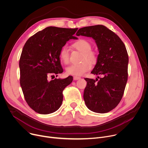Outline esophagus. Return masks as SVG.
Here are the masks:
<instances>
[{"mask_svg": "<svg viewBox=\"0 0 148 148\" xmlns=\"http://www.w3.org/2000/svg\"><path fill=\"white\" fill-rule=\"evenodd\" d=\"M73 78H74V80H78V79H81V77H77V76H74V77H73Z\"/></svg>", "mask_w": 148, "mask_h": 148, "instance_id": "34e87169", "label": "esophagus"}]
</instances>
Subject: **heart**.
Here are the masks:
<instances>
[{
	"instance_id": "1",
	"label": "heart",
	"mask_w": 148,
	"mask_h": 148,
	"mask_svg": "<svg viewBox=\"0 0 148 148\" xmlns=\"http://www.w3.org/2000/svg\"><path fill=\"white\" fill-rule=\"evenodd\" d=\"M73 47L82 53L81 61V62L77 64H72L66 69L68 74L81 76L91 70L92 64H94L97 61V54L91 50L92 45L90 42L86 39L81 38L73 44ZM59 57L60 60L65 64H68L70 62V51L66 46H63L60 50Z\"/></svg>"
}]
</instances>
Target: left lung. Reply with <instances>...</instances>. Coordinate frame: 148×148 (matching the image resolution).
Here are the masks:
<instances>
[{
  "label": "left lung",
  "instance_id": "obj_1",
  "mask_svg": "<svg viewBox=\"0 0 148 148\" xmlns=\"http://www.w3.org/2000/svg\"><path fill=\"white\" fill-rule=\"evenodd\" d=\"M76 34L92 37L99 51L91 73L102 77L84 78L87 81L84 91L86 106L94 112H108L121 101L127 82L129 58L125 46L118 36L103 25L81 28Z\"/></svg>",
  "mask_w": 148,
  "mask_h": 148
}]
</instances>
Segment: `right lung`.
<instances>
[{"label": "right lung", "mask_w": 148, "mask_h": 148, "mask_svg": "<svg viewBox=\"0 0 148 148\" xmlns=\"http://www.w3.org/2000/svg\"><path fill=\"white\" fill-rule=\"evenodd\" d=\"M78 28L48 27L30 37L25 43L19 61L20 83L29 106L40 114H49L59 109L62 91L73 78H55L63 72L59 52L73 36Z\"/></svg>", "instance_id": "add662e5"}]
</instances>
